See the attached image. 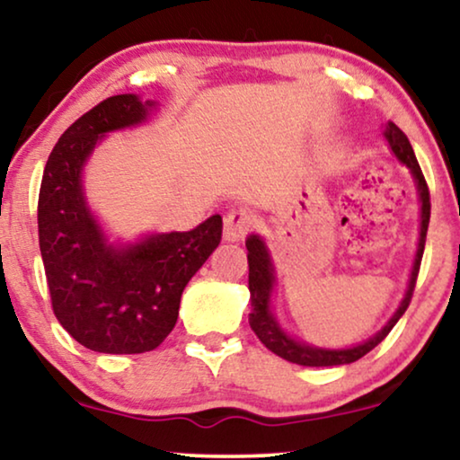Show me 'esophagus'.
I'll return each mask as SVG.
<instances>
[{"mask_svg": "<svg viewBox=\"0 0 460 460\" xmlns=\"http://www.w3.org/2000/svg\"><path fill=\"white\" fill-rule=\"evenodd\" d=\"M255 222L257 219L251 211H230L228 216L224 217V236L228 238V241H243V238L253 230Z\"/></svg>", "mask_w": 460, "mask_h": 460, "instance_id": "esophagus-1", "label": "esophagus"}]
</instances>
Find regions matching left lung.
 <instances>
[{"mask_svg": "<svg viewBox=\"0 0 460 460\" xmlns=\"http://www.w3.org/2000/svg\"><path fill=\"white\" fill-rule=\"evenodd\" d=\"M385 137L395 156H398V159L411 169L414 180H417V188L420 194V238H419L417 257H414L411 282H408L406 297L402 299V304L398 307V312L394 314V318L389 320V323L383 326L373 339H368L367 343L356 345V348H349V349H318V348H312V345L297 343L295 339L287 337L285 332L280 331V326L276 324L272 314H270V293H272V285H274V270H272V263H270L266 244H263L261 238L255 234H251L247 238L249 291H251L249 324L257 335V339H260L270 351H274L276 356L285 358L288 362L301 364V367H339V364H349V362L360 360L362 356H367L370 349H375L376 345L389 335V331L394 329L395 323L402 318V314L406 312V307L411 305L414 287H417L420 260H423L427 228H429V216H431L429 188H427L425 175L420 172L419 161L417 156H414V150L411 146V142H408L404 131H402L395 123H389L385 129Z\"/></svg>", "mask_w": 460, "mask_h": 460, "instance_id": "left-lung-1", "label": "left lung"}]
</instances>
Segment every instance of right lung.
Segmentation results:
<instances>
[{"label":"right lung","mask_w":460,"mask_h":460,"mask_svg":"<svg viewBox=\"0 0 460 460\" xmlns=\"http://www.w3.org/2000/svg\"><path fill=\"white\" fill-rule=\"evenodd\" d=\"M148 106L134 93L102 100L60 136L41 178L37 228L52 310L75 341L100 354L159 348L188 280L222 241V217L211 216L190 232L106 247L85 207L81 167L106 131L144 121Z\"/></svg>","instance_id":"add662e5"}]
</instances>
